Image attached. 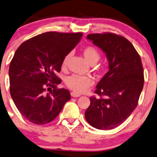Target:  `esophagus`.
<instances>
[{"mask_svg":"<svg viewBox=\"0 0 157 157\" xmlns=\"http://www.w3.org/2000/svg\"><path fill=\"white\" fill-rule=\"evenodd\" d=\"M71 96L72 97H80V94H77V93H76V92H71Z\"/></svg>","mask_w":157,"mask_h":157,"instance_id":"1","label":"esophagus"}]
</instances>
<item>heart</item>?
Instances as JSON below:
<instances>
[{
	"mask_svg": "<svg viewBox=\"0 0 157 157\" xmlns=\"http://www.w3.org/2000/svg\"><path fill=\"white\" fill-rule=\"evenodd\" d=\"M82 56L90 65H94L100 59V54L97 49L92 46L86 47L82 51ZM70 55H67L63 60L62 67L65 68L69 62ZM66 85L69 88L76 93H85L94 85L93 79L89 77L74 75L66 80Z\"/></svg>",
	"mask_w": 157,
	"mask_h": 157,
	"instance_id": "1",
	"label": "heart"
}]
</instances>
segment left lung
Returning a JSON list of instances; mask_svg holds the SVG:
<instances>
[{"label":"left lung","mask_w":157,"mask_h":157,"mask_svg":"<svg viewBox=\"0 0 157 157\" xmlns=\"http://www.w3.org/2000/svg\"><path fill=\"white\" fill-rule=\"evenodd\" d=\"M87 39L105 52L109 70L95 90L105 98L90 97L85 117L96 129H114L125 121L137 107L144 83L142 62L132 43L121 36L95 33L88 34Z\"/></svg>","instance_id":"left-lung-1"}]
</instances>
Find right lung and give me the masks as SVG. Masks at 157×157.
I'll use <instances>...</instances> for the list:
<instances>
[{
	"mask_svg": "<svg viewBox=\"0 0 157 157\" xmlns=\"http://www.w3.org/2000/svg\"><path fill=\"white\" fill-rule=\"evenodd\" d=\"M82 36V33L47 32L25 41L16 50L9 69L10 94L29 121L38 125L51 122L71 99L69 90L56 88L61 81L55 73L60 72L64 58ZM49 85L54 90L46 94L45 87Z\"/></svg>",
	"mask_w": 157,
	"mask_h": 157,
	"instance_id": "add662e5",
	"label": "right lung"
}]
</instances>
